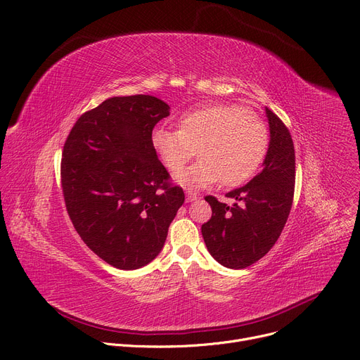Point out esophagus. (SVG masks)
Returning a JSON list of instances; mask_svg holds the SVG:
<instances>
[{
	"instance_id": "esophagus-1",
	"label": "esophagus",
	"mask_w": 360,
	"mask_h": 360,
	"mask_svg": "<svg viewBox=\"0 0 360 360\" xmlns=\"http://www.w3.org/2000/svg\"><path fill=\"white\" fill-rule=\"evenodd\" d=\"M198 198H199L198 193L190 192V190H188V192H186V200H187V202H193V200H196Z\"/></svg>"
}]
</instances>
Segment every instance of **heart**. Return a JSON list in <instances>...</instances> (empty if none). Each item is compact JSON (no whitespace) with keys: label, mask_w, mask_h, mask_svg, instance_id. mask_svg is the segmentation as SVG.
I'll use <instances>...</instances> for the list:
<instances>
[{"label":"heart","mask_w":360,"mask_h":360,"mask_svg":"<svg viewBox=\"0 0 360 360\" xmlns=\"http://www.w3.org/2000/svg\"><path fill=\"white\" fill-rule=\"evenodd\" d=\"M179 124L180 129H155L151 142L170 172L181 169L200 148L202 158L176 174L183 186L206 187L221 180L238 186L256 174L266 157V126L243 105H203L184 113Z\"/></svg>","instance_id":"obj_1"}]
</instances>
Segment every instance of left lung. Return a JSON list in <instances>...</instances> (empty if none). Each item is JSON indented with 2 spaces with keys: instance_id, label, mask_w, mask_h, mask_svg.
Instances as JSON below:
<instances>
[{
  "instance_id": "1",
  "label": "left lung",
  "mask_w": 360,
  "mask_h": 360,
  "mask_svg": "<svg viewBox=\"0 0 360 360\" xmlns=\"http://www.w3.org/2000/svg\"><path fill=\"white\" fill-rule=\"evenodd\" d=\"M270 141L263 170L245 186L225 196L231 207L214 196L205 200L212 217L202 225L207 251L229 269H245L266 256L288 221L295 190V150L285 123L266 108Z\"/></svg>"
}]
</instances>
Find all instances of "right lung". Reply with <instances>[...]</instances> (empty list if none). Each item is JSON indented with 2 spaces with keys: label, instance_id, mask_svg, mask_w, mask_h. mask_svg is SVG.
Instances as JSON below:
<instances>
[{
  "label": "right lung",
  "instance_id": "right-lung-1",
  "mask_svg": "<svg viewBox=\"0 0 360 360\" xmlns=\"http://www.w3.org/2000/svg\"><path fill=\"white\" fill-rule=\"evenodd\" d=\"M170 105L153 96L104 100L75 122L63 145L60 181L81 240L120 270L151 263L184 202L157 157L154 126Z\"/></svg>",
  "mask_w": 360,
  "mask_h": 360
}]
</instances>
